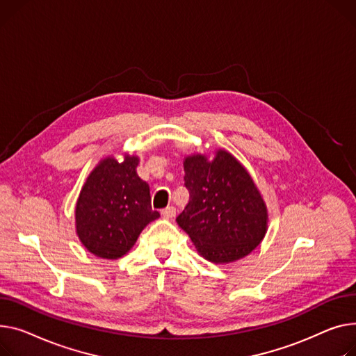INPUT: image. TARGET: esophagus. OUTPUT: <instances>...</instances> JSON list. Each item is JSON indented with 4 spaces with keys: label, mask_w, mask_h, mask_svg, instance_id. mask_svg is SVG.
I'll return each mask as SVG.
<instances>
[{
    "label": "esophagus",
    "mask_w": 356,
    "mask_h": 356,
    "mask_svg": "<svg viewBox=\"0 0 356 356\" xmlns=\"http://www.w3.org/2000/svg\"><path fill=\"white\" fill-rule=\"evenodd\" d=\"M161 216H163L164 219H173V218L176 216V207H173V206L164 207V209L161 210Z\"/></svg>",
    "instance_id": "34e87169"
}]
</instances>
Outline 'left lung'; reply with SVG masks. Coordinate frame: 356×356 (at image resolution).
<instances>
[{
    "mask_svg": "<svg viewBox=\"0 0 356 356\" xmlns=\"http://www.w3.org/2000/svg\"><path fill=\"white\" fill-rule=\"evenodd\" d=\"M184 186L191 199L177 225L197 252L213 264H230L248 256L265 238L268 209L243 165L219 149L184 159Z\"/></svg>",
    "mask_w": 356,
    "mask_h": 356,
    "instance_id": "8db88e82",
    "label": "left lung"
}]
</instances>
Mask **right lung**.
<instances>
[{
	"label": "right lung",
	"instance_id": "right-lung-1",
	"mask_svg": "<svg viewBox=\"0 0 356 356\" xmlns=\"http://www.w3.org/2000/svg\"><path fill=\"white\" fill-rule=\"evenodd\" d=\"M137 156L118 163L103 159L88 175L77 204L76 232L84 248L103 259L124 256L138 234L160 218L152 209L150 187L137 176Z\"/></svg>",
	"mask_w": 356,
	"mask_h": 356
}]
</instances>
